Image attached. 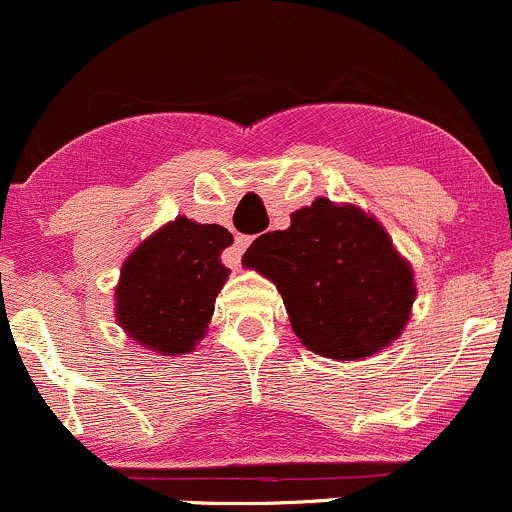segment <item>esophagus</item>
Instances as JSON below:
<instances>
[{
  "instance_id": "esophagus-1",
  "label": "esophagus",
  "mask_w": 512,
  "mask_h": 512,
  "mask_svg": "<svg viewBox=\"0 0 512 512\" xmlns=\"http://www.w3.org/2000/svg\"><path fill=\"white\" fill-rule=\"evenodd\" d=\"M249 244H251V236H244V234L236 236L234 246L226 251V263H229V266H239L241 256H244V251L249 249Z\"/></svg>"
}]
</instances>
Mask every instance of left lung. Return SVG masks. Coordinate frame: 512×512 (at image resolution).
Instances as JSON below:
<instances>
[{"mask_svg": "<svg viewBox=\"0 0 512 512\" xmlns=\"http://www.w3.org/2000/svg\"><path fill=\"white\" fill-rule=\"evenodd\" d=\"M246 256L276 283L293 333L318 355L370 357L407 325L414 273L362 209L315 199L286 231L258 236Z\"/></svg>", "mask_w": 512, "mask_h": 512, "instance_id": "obj_1", "label": "left lung"}]
</instances>
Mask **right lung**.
I'll list each match as a JSON object with an SVG mask.
<instances>
[{"mask_svg": "<svg viewBox=\"0 0 512 512\" xmlns=\"http://www.w3.org/2000/svg\"><path fill=\"white\" fill-rule=\"evenodd\" d=\"M234 236L219 224L179 217L162 226L123 263L118 323L140 345L162 355L189 352L202 340L229 268L221 251Z\"/></svg>", "mask_w": 512, "mask_h": 512, "instance_id": "1", "label": "right lung"}]
</instances>
